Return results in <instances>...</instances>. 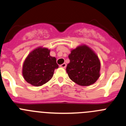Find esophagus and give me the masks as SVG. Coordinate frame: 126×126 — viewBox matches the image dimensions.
Returning <instances> with one entry per match:
<instances>
[{"instance_id":"esophagus-1","label":"esophagus","mask_w":126,"mask_h":126,"mask_svg":"<svg viewBox=\"0 0 126 126\" xmlns=\"http://www.w3.org/2000/svg\"><path fill=\"white\" fill-rule=\"evenodd\" d=\"M60 67H62V68H65V67H66V64H65V63H64V64H61V65H60Z\"/></svg>"}]
</instances>
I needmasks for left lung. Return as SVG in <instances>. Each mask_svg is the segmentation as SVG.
Returning <instances> with one entry per match:
<instances>
[{"mask_svg": "<svg viewBox=\"0 0 126 126\" xmlns=\"http://www.w3.org/2000/svg\"><path fill=\"white\" fill-rule=\"evenodd\" d=\"M70 62L66 72L73 82L88 86L94 84L100 76V61L92 48L85 44L71 50Z\"/></svg>", "mask_w": 126, "mask_h": 126, "instance_id": "obj_1", "label": "left lung"}]
</instances>
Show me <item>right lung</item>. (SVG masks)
Listing matches in <instances>:
<instances>
[{"label":"right lung","mask_w":126,"mask_h":126,"mask_svg":"<svg viewBox=\"0 0 126 126\" xmlns=\"http://www.w3.org/2000/svg\"><path fill=\"white\" fill-rule=\"evenodd\" d=\"M50 52L48 48L38 47L31 51L24 60L22 74L31 85L40 86L47 83L59 67L56 58L50 56Z\"/></svg>","instance_id":"add662e5"}]
</instances>
